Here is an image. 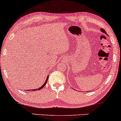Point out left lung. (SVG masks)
<instances>
[{"label": "left lung", "mask_w": 121, "mask_h": 121, "mask_svg": "<svg viewBox=\"0 0 121 121\" xmlns=\"http://www.w3.org/2000/svg\"><path fill=\"white\" fill-rule=\"evenodd\" d=\"M101 32H103V33H104L106 34V31H105L103 29V28H101Z\"/></svg>", "instance_id": "8db88e82"}]
</instances>
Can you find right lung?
Returning a JSON list of instances; mask_svg holds the SVG:
<instances>
[{
	"instance_id": "add662e5",
	"label": "right lung",
	"mask_w": 121,
	"mask_h": 121,
	"mask_svg": "<svg viewBox=\"0 0 121 121\" xmlns=\"http://www.w3.org/2000/svg\"><path fill=\"white\" fill-rule=\"evenodd\" d=\"M48 77H49V76L47 77V79H46V80H45V82H44V83L43 84V85H42V86H41V87H40V88H38V89H32V91H38V90H40V89L43 88L44 87L45 85V84H46V83H47V81H48ZM28 91H30V90H28Z\"/></svg>"
}]
</instances>
